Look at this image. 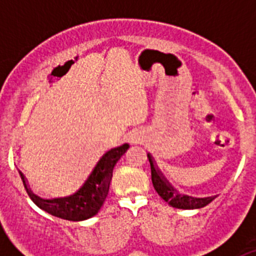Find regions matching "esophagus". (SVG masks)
I'll list each match as a JSON object with an SVG mask.
<instances>
[{"label": "esophagus", "instance_id": "1", "mask_svg": "<svg viewBox=\"0 0 256 256\" xmlns=\"http://www.w3.org/2000/svg\"><path fill=\"white\" fill-rule=\"evenodd\" d=\"M132 142H133V141H132Z\"/></svg>", "mask_w": 256, "mask_h": 256}]
</instances>
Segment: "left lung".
Returning a JSON list of instances; mask_svg holds the SVG:
<instances>
[{"instance_id": "1", "label": "left lung", "mask_w": 256, "mask_h": 256, "mask_svg": "<svg viewBox=\"0 0 256 256\" xmlns=\"http://www.w3.org/2000/svg\"><path fill=\"white\" fill-rule=\"evenodd\" d=\"M148 162L151 165V180H152V184L155 191L159 194L160 198L164 201H166L170 206L177 208V209H184V210H191V209H201V208L206 206L210 204L216 196H209V198H194V196L184 195L180 194L176 187L172 186V183L169 182L166 178L164 177V174L159 169V166L156 165L155 160L151 156V154H148Z\"/></svg>"}]
</instances>
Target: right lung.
Masks as SVG:
<instances>
[{"label": "right lung", "mask_w": 256, "mask_h": 256, "mask_svg": "<svg viewBox=\"0 0 256 256\" xmlns=\"http://www.w3.org/2000/svg\"><path fill=\"white\" fill-rule=\"evenodd\" d=\"M128 148H130V144H124L122 146L106 151L94 165V168L92 169L82 186L79 187L74 194L64 196V198H40L32 191L26 176L19 170L20 178H22V184L26 187L29 198L40 209L44 210L51 216L66 219V220H86V219L94 216L100 212L108 194V187L112 182L115 164Z\"/></svg>", "instance_id": "obj_1"}]
</instances>
